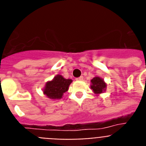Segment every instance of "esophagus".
I'll use <instances>...</instances> for the list:
<instances>
[{"label": "esophagus", "mask_w": 146, "mask_h": 146, "mask_svg": "<svg viewBox=\"0 0 146 146\" xmlns=\"http://www.w3.org/2000/svg\"><path fill=\"white\" fill-rule=\"evenodd\" d=\"M82 80H83V77H82V76H81V77L76 78V80H77V81H82Z\"/></svg>", "instance_id": "esophagus-1"}]
</instances>
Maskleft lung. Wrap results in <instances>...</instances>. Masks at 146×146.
Segmentation results:
<instances>
[{"instance_id":"obj_1","label":"left lung","mask_w":146,"mask_h":146,"mask_svg":"<svg viewBox=\"0 0 146 146\" xmlns=\"http://www.w3.org/2000/svg\"><path fill=\"white\" fill-rule=\"evenodd\" d=\"M91 88L96 95H99L106 91L107 83L102 77L98 76L94 77L91 80Z\"/></svg>"}]
</instances>
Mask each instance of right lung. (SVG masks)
Listing matches in <instances>:
<instances>
[{"instance_id":"add662e5","label":"right lung","mask_w":146,"mask_h":146,"mask_svg":"<svg viewBox=\"0 0 146 146\" xmlns=\"http://www.w3.org/2000/svg\"><path fill=\"white\" fill-rule=\"evenodd\" d=\"M72 80L66 79L60 74H57L52 80L47 81L43 88V94L47 98L57 100L63 97L64 94L69 90Z\"/></svg>"}]
</instances>
